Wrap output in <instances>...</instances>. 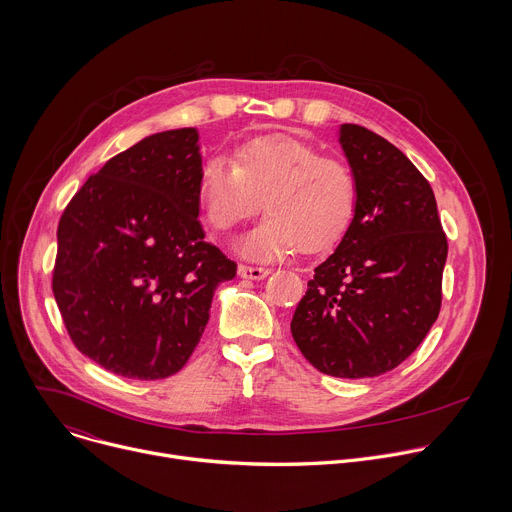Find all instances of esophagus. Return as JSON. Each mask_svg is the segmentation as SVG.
<instances>
[{"instance_id": "obj_1", "label": "esophagus", "mask_w": 512, "mask_h": 512, "mask_svg": "<svg viewBox=\"0 0 512 512\" xmlns=\"http://www.w3.org/2000/svg\"><path fill=\"white\" fill-rule=\"evenodd\" d=\"M269 271H271V269H267V267L245 265V263L239 265V275L245 277V279H255V281H259V279H265V277L269 275Z\"/></svg>"}]
</instances>
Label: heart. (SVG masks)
Instances as JSON below:
<instances>
[{"label": "heart", "instance_id": "b5f03b06", "mask_svg": "<svg viewBox=\"0 0 512 512\" xmlns=\"http://www.w3.org/2000/svg\"><path fill=\"white\" fill-rule=\"evenodd\" d=\"M210 229L227 233L263 208L265 221L241 243L255 259H275L298 247L332 249L350 229L360 200L352 168L322 156L306 139L273 133L237 145L233 160L210 158L198 178Z\"/></svg>", "mask_w": 512, "mask_h": 512}]
</instances>
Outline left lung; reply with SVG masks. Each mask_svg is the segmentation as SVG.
<instances>
[{"label": "left lung", "mask_w": 512, "mask_h": 512, "mask_svg": "<svg viewBox=\"0 0 512 512\" xmlns=\"http://www.w3.org/2000/svg\"><path fill=\"white\" fill-rule=\"evenodd\" d=\"M340 143L358 210L314 269L291 336L320 373L367 379L399 367L440 316L448 239L429 182L391 141L344 123Z\"/></svg>", "instance_id": "1"}]
</instances>
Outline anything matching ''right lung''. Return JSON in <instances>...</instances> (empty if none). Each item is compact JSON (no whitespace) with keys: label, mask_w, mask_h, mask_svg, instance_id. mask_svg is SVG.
<instances>
[{"label":"right lung","mask_w":512,"mask_h":512,"mask_svg":"<svg viewBox=\"0 0 512 512\" xmlns=\"http://www.w3.org/2000/svg\"><path fill=\"white\" fill-rule=\"evenodd\" d=\"M198 133L172 129L111 158L66 204L52 291L66 332L103 369L176 375L206 328L216 285L237 263L198 221Z\"/></svg>","instance_id":"right-lung-1"}]
</instances>
